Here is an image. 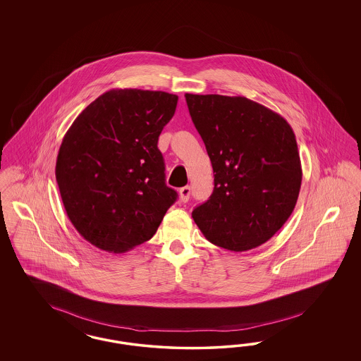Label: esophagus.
Wrapping results in <instances>:
<instances>
[{
  "mask_svg": "<svg viewBox=\"0 0 361 361\" xmlns=\"http://www.w3.org/2000/svg\"><path fill=\"white\" fill-rule=\"evenodd\" d=\"M178 195H180V200H181L183 202L189 201V197H190V186H184V188H181V189L178 190Z\"/></svg>",
  "mask_w": 361,
  "mask_h": 361,
  "instance_id": "esophagus-1",
  "label": "esophagus"
}]
</instances>
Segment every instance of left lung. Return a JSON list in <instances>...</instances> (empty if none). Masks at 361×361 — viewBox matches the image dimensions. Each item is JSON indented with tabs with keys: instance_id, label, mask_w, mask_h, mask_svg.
<instances>
[{
	"instance_id": "1",
	"label": "left lung",
	"mask_w": 361,
	"mask_h": 361,
	"mask_svg": "<svg viewBox=\"0 0 361 361\" xmlns=\"http://www.w3.org/2000/svg\"><path fill=\"white\" fill-rule=\"evenodd\" d=\"M185 99L214 173L212 196L192 217L213 245L230 252L255 249L295 208L302 185L295 133L279 114L245 97Z\"/></svg>"
}]
</instances>
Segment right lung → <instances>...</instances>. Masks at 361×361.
Instances as JSON below:
<instances>
[{
	"label": "right lung",
	"mask_w": 361,
	"mask_h": 361,
	"mask_svg": "<svg viewBox=\"0 0 361 361\" xmlns=\"http://www.w3.org/2000/svg\"><path fill=\"white\" fill-rule=\"evenodd\" d=\"M178 97L114 88L83 109L61 144L55 177L67 217L104 252L151 240L177 193L165 184L157 148Z\"/></svg>",
	"instance_id": "add662e5"
}]
</instances>
